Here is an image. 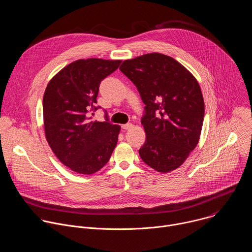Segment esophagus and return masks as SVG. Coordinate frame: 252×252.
I'll use <instances>...</instances> for the list:
<instances>
[{
    "mask_svg": "<svg viewBox=\"0 0 252 252\" xmlns=\"http://www.w3.org/2000/svg\"><path fill=\"white\" fill-rule=\"evenodd\" d=\"M132 126H133L132 124H126V125L122 126V128H124V129H130Z\"/></svg>",
    "mask_w": 252,
    "mask_h": 252,
    "instance_id": "esophagus-1",
    "label": "esophagus"
}]
</instances>
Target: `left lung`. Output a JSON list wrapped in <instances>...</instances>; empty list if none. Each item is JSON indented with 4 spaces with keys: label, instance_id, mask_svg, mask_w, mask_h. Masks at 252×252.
<instances>
[{
    "label": "left lung",
    "instance_id": "1",
    "mask_svg": "<svg viewBox=\"0 0 252 252\" xmlns=\"http://www.w3.org/2000/svg\"><path fill=\"white\" fill-rule=\"evenodd\" d=\"M120 69L137 88L146 104L141 125L143 162L159 172L181 166L197 146L204 101L197 80L171 57L151 53L126 60Z\"/></svg>",
    "mask_w": 252,
    "mask_h": 252
}]
</instances>
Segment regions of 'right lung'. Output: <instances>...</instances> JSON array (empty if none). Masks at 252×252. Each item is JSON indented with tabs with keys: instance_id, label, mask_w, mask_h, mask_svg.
Returning <instances> with one entry per match:
<instances>
[{
	"instance_id": "1",
	"label": "right lung",
	"mask_w": 252,
	"mask_h": 252,
	"mask_svg": "<svg viewBox=\"0 0 252 252\" xmlns=\"http://www.w3.org/2000/svg\"><path fill=\"white\" fill-rule=\"evenodd\" d=\"M121 60L82 59L62 68L49 82L43 98L45 134L60 161L73 171L93 174L110 160L118 143L119 125L92 122L100 82Z\"/></svg>"
}]
</instances>
